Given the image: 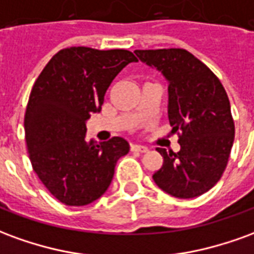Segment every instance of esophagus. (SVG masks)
<instances>
[{
    "instance_id": "esophagus-1",
    "label": "esophagus",
    "mask_w": 254,
    "mask_h": 254,
    "mask_svg": "<svg viewBox=\"0 0 254 254\" xmlns=\"http://www.w3.org/2000/svg\"><path fill=\"white\" fill-rule=\"evenodd\" d=\"M130 151H134V152H147L148 148L144 147V145H138V144H130Z\"/></svg>"
}]
</instances>
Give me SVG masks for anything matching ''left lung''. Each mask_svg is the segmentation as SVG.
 <instances>
[{"mask_svg": "<svg viewBox=\"0 0 254 254\" xmlns=\"http://www.w3.org/2000/svg\"><path fill=\"white\" fill-rule=\"evenodd\" d=\"M143 63L169 81V121L178 152L156 148L163 165L155 184L178 198H193L220 180L229 162L235 127L229 96L216 74L185 49L136 50Z\"/></svg>", "mask_w": 254, "mask_h": 254, "instance_id": "1", "label": "left lung"}]
</instances>
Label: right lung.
Instances as JSON below:
<instances>
[{"instance_id": "add662e5", "label": "right lung", "mask_w": 254, "mask_h": 254, "mask_svg": "<svg viewBox=\"0 0 254 254\" xmlns=\"http://www.w3.org/2000/svg\"><path fill=\"white\" fill-rule=\"evenodd\" d=\"M137 58L129 50L67 47L53 56L31 89L24 116L27 151L38 178L65 205L81 207L110 187L125 138L85 141V121L102 109L111 81Z\"/></svg>"}]
</instances>
